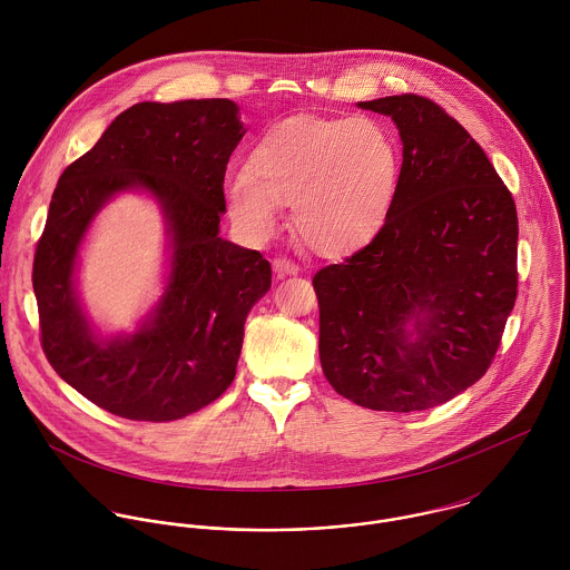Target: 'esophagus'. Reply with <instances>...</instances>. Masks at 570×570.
Wrapping results in <instances>:
<instances>
[{"label":"esophagus","mask_w":570,"mask_h":570,"mask_svg":"<svg viewBox=\"0 0 570 570\" xmlns=\"http://www.w3.org/2000/svg\"><path fill=\"white\" fill-rule=\"evenodd\" d=\"M272 269L278 276H292V274H298L301 267L294 261H289V258H274L272 261Z\"/></svg>","instance_id":"esophagus-1"}]
</instances>
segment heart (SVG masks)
I'll use <instances>...</instances> for the list:
<instances>
[{
    "label": "heart",
    "instance_id": "b5f03b06",
    "mask_svg": "<svg viewBox=\"0 0 570 570\" xmlns=\"http://www.w3.org/2000/svg\"><path fill=\"white\" fill-rule=\"evenodd\" d=\"M400 179V142L380 118L296 116L263 134L247 168L226 175L224 199L252 242L274 237L281 204H292L294 235L314 252L342 254L380 233Z\"/></svg>",
    "mask_w": 570,
    "mask_h": 570
}]
</instances>
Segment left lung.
<instances>
[{
  "mask_svg": "<svg viewBox=\"0 0 570 570\" xmlns=\"http://www.w3.org/2000/svg\"><path fill=\"white\" fill-rule=\"evenodd\" d=\"M402 138L395 206L375 239L314 276L328 384L371 410L439 406L476 384L518 292V215L479 142L439 105L357 102Z\"/></svg>",
  "mask_w": 570,
  "mask_h": 570,
  "instance_id": "left-lung-1",
  "label": "left lung"
}]
</instances>
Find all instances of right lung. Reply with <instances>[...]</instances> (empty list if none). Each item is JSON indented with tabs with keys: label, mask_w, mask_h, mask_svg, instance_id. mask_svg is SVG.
Returning a JSON list of instances; mask_svg holds the SVG:
<instances>
[{
	"label": "right lung",
	"mask_w": 570,
	"mask_h": 570,
	"mask_svg": "<svg viewBox=\"0 0 570 570\" xmlns=\"http://www.w3.org/2000/svg\"><path fill=\"white\" fill-rule=\"evenodd\" d=\"M245 136L228 98L138 102L70 164L37 245L32 287L52 368L96 406L173 421L235 380L249 309L272 285L256 249L219 237L226 164ZM134 191L165 222L164 294L134 332L92 323L78 289L81 247L99 210Z\"/></svg>",
	"instance_id": "1"
}]
</instances>
